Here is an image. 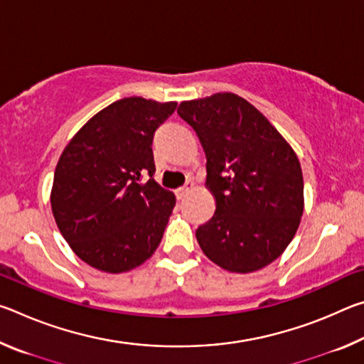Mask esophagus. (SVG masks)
<instances>
[{"instance_id":"1","label":"esophagus","mask_w":364,"mask_h":364,"mask_svg":"<svg viewBox=\"0 0 364 364\" xmlns=\"http://www.w3.org/2000/svg\"><path fill=\"white\" fill-rule=\"evenodd\" d=\"M193 188H194V183L193 181H188L183 188H180V189L176 191L178 199H183V197H186L191 193V191H193Z\"/></svg>"}]
</instances>
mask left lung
Here are the masks:
<instances>
[{"label": "left lung", "mask_w": 364, "mask_h": 364, "mask_svg": "<svg viewBox=\"0 0 364 364\" xmlns=\"http://www.w3.org/2000/svg\"><path fill=\"white\" fill-rule=\"evenodd\" d=\"M207 157V188L217 208L196 237L213 263L252 273L274 262L297 232L304 176L297 156L267 117L244 97L217 93L184 101Z\"/></svg>", "instance_id": "obj_1"}]
</instances>
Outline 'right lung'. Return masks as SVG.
I'll list each match as a JSON object with an SVG mask.
<instances>
[{
    "label": "right lung",
    "instance_id": "1",
    "mask_svg": "<svg viewBox=\"0 0 364 364\" xmlns=\"http://www.w3.org/2000/svg\"><path fill=\"white\" fill-rule=\"evenodd\" d=\"M176 102L125 97L97 112L60 154L54 220L70 249L106 273L139 267L162 241L175 194L154 180V133Z\"/></svg>",
    "mask_w": 364,
    "mask_h": 364
}]
</instances>
